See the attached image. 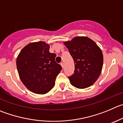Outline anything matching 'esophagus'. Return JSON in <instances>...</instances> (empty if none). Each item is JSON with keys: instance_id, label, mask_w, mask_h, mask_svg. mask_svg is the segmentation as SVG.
<instances>
[{"instance_id": "esophagus-1", "label": "esophagus", "mask_w": 123, "mask_h": 123, "mask_svg": "<svg viewBox=\"0 0 123 123\" xmlns=\"http://www.w3.org/2000/svg\"><path fill=\"white\" fill-rule=\"evenodd\" d=\"M60 65H61V66H62V68H63V67H64V64H63V62H62V63H61Z\"/></svg>"}]
</instances>
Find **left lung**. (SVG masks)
<instances>
[{"label":"left lung","instance_id":"left-lung-1","mask_svg":"<svg viewBox=\"0 0 123 123\" xmlns=\"http://www.w3.org/2000/svg\"><path fill=\"white\" fill-rule=\"evenodd\" d=\"M74 62L75 70L68 77L71 84L78 89L93 85L100 76L103 65L101 49L87 37H75L64 42Z\"/></svg>","mask_w":123,"mask_h":123}]
</instances>
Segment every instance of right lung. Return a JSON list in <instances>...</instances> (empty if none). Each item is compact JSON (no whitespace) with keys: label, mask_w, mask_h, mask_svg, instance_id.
Segmentation results:
<instances>
[{"label":"right lung","mask_w":123,"mask_h":123,"mask_svg":"<svg viewBox=\"0 0 123 123\" xmlns=\"http://www.w3.org/2000/svg\"><path fill=\"white\" fill-rule=\"evenodd\" d=\"M49 45L44 42L29 43L16 60L21 81L35 93L45 94L51 91L62 69L55 60V54L49 52Z\"/></svg>","instance_id":"add662e5"}]
</instances>
